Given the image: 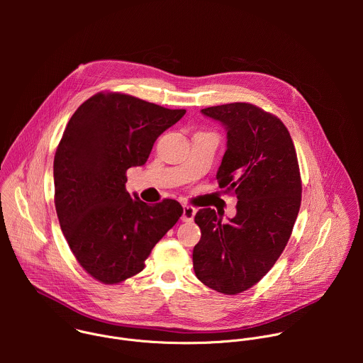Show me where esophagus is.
I'll use <instances>...</instances> for the list:
<instances>
[{"instance_id":"esophagus-1","label":"esophagus","mask_w":363,"mask_h":363,"mask_svg":"<svg viewBox=\"0 0 363 363\" xmlns=\"http://www.w3.org/2000/svg\"><path fill=\"white\" fill-rule=\"evenodd\" d=\"M195 214H196V210L194 208V206H191V205H184L181 220H182L184 223H191V221L194 220Z\"/></svg>"}]
</instances>
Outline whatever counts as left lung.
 Instances as JSON below:
<instances>
[{
    "instance_id": "obj_1",
    "label": "left lung",
    "mask_w": 363,
    "mask_h": 363,
    "mask_svg": "<svg viewBox=\"0 0 363 363\" xmlns=\"http://www.w3.org/2000/svg\"><path fill=\"white\" fill-rule=\"evenodd\" d=\"M201 112L225 126L217 179L238 202L227 224L211 208L196 213L201 240L192 252L194 272L210 289L238 294L270 272L291 235L301 202L297 155L284 123L251 103Z\"/></svg>"
}]
</instances>
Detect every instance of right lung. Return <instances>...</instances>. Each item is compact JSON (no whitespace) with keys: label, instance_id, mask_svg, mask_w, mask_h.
Here are the masks:
<instances>
[{"label":"right lung","instance_id":"1","mask_svg":"<svg viewBox=\"0 0 363 363\" xmlns=\"http://www.w3.org/2000/svg\"><path fill=\"white\" fill-rule=\"evenodd\" d=\"M185 109L125 93H97L70 118L55 155V205L76 260L93 279L116 284L145 267L179 220L175 199L147 205L126 191V171L143 165L155 140Z\"/></svg>","mask_w":363,"mask_h":363}]
</instances>
